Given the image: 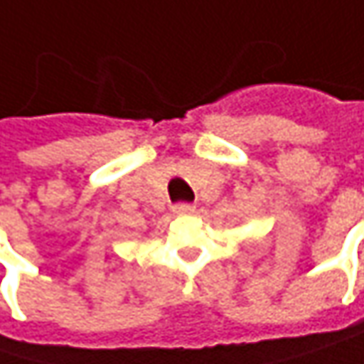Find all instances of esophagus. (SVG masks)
<instances>
[{
  "instance_id": "obj_1",
  "label": "esophagus",
  "mask_w": 364,
  "mask_h": 364,
  "mask_svg": "<svg viewBox=\"0 0 364 364\" xmlns=\"http://www.w3.org/2000/svg\"><path fill=\"white\" fill-rule=\"evenodd\" d=\"M173 212H175L177 216H187V214H193L196 208H193L191 203H177V205H173Z\"/></svg>"
}]
</instances>
